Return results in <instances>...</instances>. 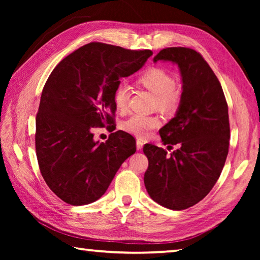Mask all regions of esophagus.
I'll use <instances>...</instances> for the list:
<instances>
[{
    "label": "esophagus",
    "mask_w": 260,
    "mask_h": 260,
    "mask_svg": "<svg viewBox=\"0 0 260 260\" xmlns=\"http://www.w3.org/2000/svg\"><path fill=\"white\" fill-rule=\"evenodd\" d=\"M136 148H137V151H141L143 148V142L141 140L136 141Z\"/></svg>",
    "instance_id": "obj_1"
}]
</instances>
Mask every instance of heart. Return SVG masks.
<instances>
[{
    "instance_id": "obj_1",
    "label": "heart",
    "mask_w": 260,
    "mask_h": 260,
    "mask_svg": "<svg viewBox=\"0 0 260 260\" xmlns=\"http://www.w3.org/2000/svg\"><path fill=\"white\" fill-rule=\"evenodd\" d=\"M140 84L144 86L155 96V106L163 113H173L179 107L181 93L175 88V81L172 75L161 68H151L140 77ZM129 96V86L121 81L114 90V104L116 108L124 112L127 108ZM159 126V119L156 116L143 114H132L123 123V128L127 133L140 139H145Z\"/></svg>"
}]
</instances>
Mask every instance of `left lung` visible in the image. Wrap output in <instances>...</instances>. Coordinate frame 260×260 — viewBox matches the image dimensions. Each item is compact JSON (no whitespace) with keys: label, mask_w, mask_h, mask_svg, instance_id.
<instances>
[{"label":"left lung","mask_w":260,"mask_h":260,"mask_svg":"<svg viewBox=\"0 0 260 260\" xmlns=\"http://www.w3.org/2000/svg\"><path fill=\"white\" fill-rule=\"evenodd\" d=\"M153 61L178 64L182 93L175 116L159 129L163 144L178 150L169 156L162 147L144 146V184L158 204L184 210L201 201L221 174L230 140L228 105L217 76L193 49H163Z\"/></svg>","instance_id":"1"}]
</instances>
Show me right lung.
<instances>
[{
    "instance_id": "obj_1",
    "label": "right lung",
    "mask_w": 260,
    "mask_h": 260,
    "mask_svg": "<svg viewBox=\"0 0 260 260\" xmlns=\"http://www.w3.org/2000/svg\"><path fill=\"white\" fill-rule=\"evenodd\" d=\"M151 50L91 42L61 60L46 82L36 118L39 168L50 190L71 206L101 198L120 165L136 151L123 131L93 141V127L115 123L114 90L140 70Z\"/></svg>"
}]
</instances>
